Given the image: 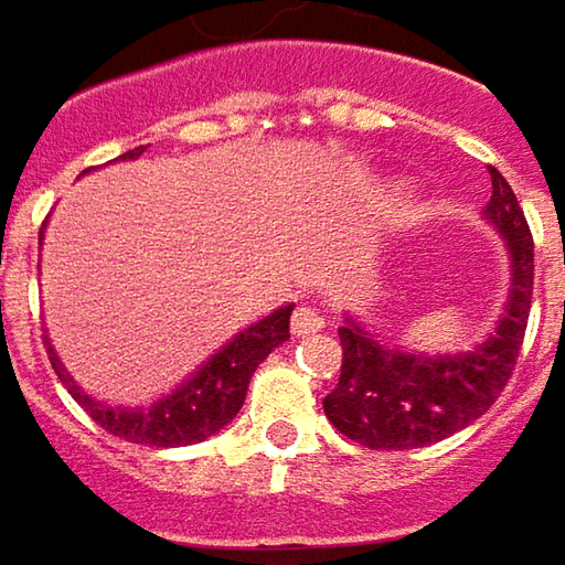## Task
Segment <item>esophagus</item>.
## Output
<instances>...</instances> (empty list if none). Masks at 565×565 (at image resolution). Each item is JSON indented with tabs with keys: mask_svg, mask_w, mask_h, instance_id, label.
<instances>
[{
	"mask_svg": "<svg viewBox=\"0 0 565 565\" xmlns=\"http://www.w3.org/2000/svg\"><path fill=\"white\" fill-rule=\"evenodd\" d=\"M323 330V315L311 308V305H301L295 308L292 315V333L295 337H311V333H320Z\"/></svg>",
	"mask_w": 565,
	"mask_h": 565,
	"instance_id": "esophagus-1",
	"label": "esophagus"
}]
</instances>
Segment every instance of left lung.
<instances>
[{"label":"left lung","mask_w":565,"mask_h":565,"mask_svg":"<svg viewBox=\"0 0 565 565\" xmlns=\"http://www.w3.org/2000/svg\"><path fill=\"white\" fill-rule=\"evenodd\" d=\"M484 220L510 250V295L493 333L468 352L427 355L390 345L352 317L339 327L342 371L323 412L367 449H418L478 422L510 380L532 311L534 242L510 182L490 166Z\"/></svg>","instance_id":"1"}]
</instances>
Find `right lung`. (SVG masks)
I'll use <instances>...</instances> for the list:
<instances>
[{
  "instance_id": "obj_1",
  "label": "right lung",
  "mask_w": 565,
  "mask_h": 565,
  "mask_svg": "<svg viewBox=\"0 0 565 565\" xmlns=\"http://www.w3.org/2000/svg\"><path fill=\"white\" fill-rule=\"evenodd\" d=\"M141 153L143 147H135L121 153L119 160H138ZM292 308L295 305H282L279 311L235 333L191 377L182 380V386H175L172 393H166L150 405H106L97 396H87L77 386V380L65 371V364L58 361L53 342L46 345H50V361L58 380L68 386V393L103 430H109L113 437H121L128 444L188 446L220 434L238 415V408L245 405L250 374L273 349H279L289 339Z\"/></svg>"
}]
</instances>
